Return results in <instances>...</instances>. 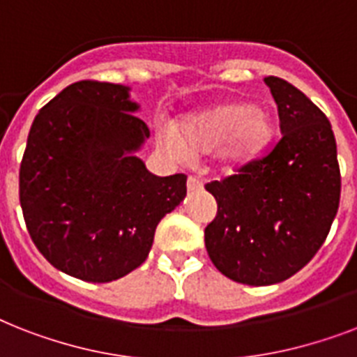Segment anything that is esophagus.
<instances>
[{
  "instance_id": "1",
  "label": "esophagus",
  "mask_w": 357,
  "mask_h": 357,
  "mask_svg": "<svg viewBox=\"0 0 357 357\" xmlns=\"http://www.w3.org/2000/svg\"><path fill=\"white\" fill-rule=\"evenodd\" d=\"M187 189H189V192H196V190L204 189V183H202V179H198L196 176H190V178L187 179Z\"/></svg>"
}]
</instances>
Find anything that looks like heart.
Listing matches in <instances>:
<instances>
[{"label": "heart", "mask_w": 357, "mask_h": 357, "mask_svg": "<svg viewBox=\"0 0 357 357\" xmlns=\"http://www.w3.org/2000/svg\"><path fill=\"white\" fill-rule=\"evenodd\" d=\"M274 133L271 113L259 105L226 102L190 114L181 131L165 126L159 139L170 153L187 157L217 150L224 165H241L265 150Z\"/></svg>", "instance_id": "b5f03b06"}]
</instances>
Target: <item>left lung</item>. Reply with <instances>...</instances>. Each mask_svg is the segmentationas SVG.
<instances>
[{
  "label": "left lung",
  "instance_id": "left-lung-1",
  "mask_svg": "<svg viewBox=\"0 0 357 357\" xmlns=\"http://www.w3.org/2000/svg\"><path fill=\"white\" fill-rule=\"evenodd\" d=\"M265 83L278 105L282 139L234 176L211 181L217 217L206 248L224 276L272 285L304 268L326 241L339 209L337 146L326 114L285 79Z\"/></svg>",
  "mask_w": 357,
  "mask_h": 357
}]
</instances>
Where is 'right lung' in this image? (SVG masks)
Instances as JSON below:
<instances>
[{"label": "right lung", "mask_w": 357, "mask_h": 357, "mask_svg": "<svg viewBox=\"0 0 357 357\" xmlns=\"http://www.w3.org/2000/svg\"><path fill=\"white\" fill-rule=\"evenodd\" d=\"M129 86L77 81L33 120L20 204L33 243L64 274L107 283L140 266L157 224L187 195V176L159 178L133 151L150 129Z\"/></svg>", "instance_id": "obj_1"}]
</instances>
